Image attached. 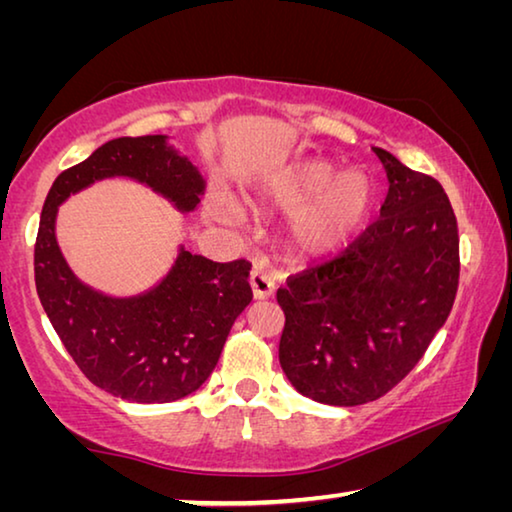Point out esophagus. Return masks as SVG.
Segmentation results:
<instances>
[{
  "label": "esophagus",
  "instance_id": "esophagus-1",
  "mask_svg": "<svg viewBox=\"0 0 512 512\" xmlns=\"http://www.w3.org/2000/svg\"><path fill=\"white\" fill-rule=\"evenodd\" d=\"M250 289H253V296L255 300H266L273 296L275 291V280L268 273L259 271V268H255L253 273H250Z\"/></svg>",
  "mask_w": 512,
  "mask_h": 512
}]
</instances>
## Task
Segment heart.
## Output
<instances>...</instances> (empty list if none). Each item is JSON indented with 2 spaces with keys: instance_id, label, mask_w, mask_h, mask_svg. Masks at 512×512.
I'll list each match as a JSON object with an SVG mask.
<instances>
[{
  "instance_id": "heart-1",
  "label": "heart",
  "mask_w": 512,
  "mask_h": 512,
  "mask_svg": "<svg viewBox=\"0 0 512 512\" xmlns=\"http://www.w3.org/2000/svg\"><path fill=\"white\" fill-rule=\"evenodd\" d=\"M375 203V187L361 171L339 173L334 162L311 158L291 164L255 198L257 207L293 212L287 241L305 259L336 255L359 235Z\"/></svg>"
}]
</instances>
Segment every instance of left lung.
<instances>
[{
  "label": "left lung",
  "instance_id": "obj_1",
  "mask_svg": "<svg viewBox=\"0 0 512 512\" xmlns=\"http://www.w3.org/2000/svg\"><path fill=\"white\" fill-rule=\"evenodd\" d=\"M388 176L379 221L339 257L291 275L280 366L298 393L359 406L409 375L452 311L458 225L443 185L375 149Z\"/></svg>",
  "mask_w": 512,
  "mask_h": 512
}]
</instances>
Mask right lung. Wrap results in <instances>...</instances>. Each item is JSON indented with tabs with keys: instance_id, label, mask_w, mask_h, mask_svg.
Wrapping results in <instances>:
<instances>
[{
	"instance_id": "1",
	"label": "right lung",
	"mask_w": 512,
	"mask_h": 512,
	"mask_svg": "<svg viewBox=\"0 0 512 512\" xmlns=\"http://www.w3.org/2000/svg\"><path fill=\"white\" fill-rule=\"evenodd\" d=\"M133 178L178 212H194L205 180L167 135L117 137L60 173L42 207L36 289L69 357L94 386L140 404L173 402L212 375L253 291L246 259L219 264L180 246L169 273L140 296L115 298L83 284L56 241L58 205L103 178Z\"/></svg>"
}]
</instances>
